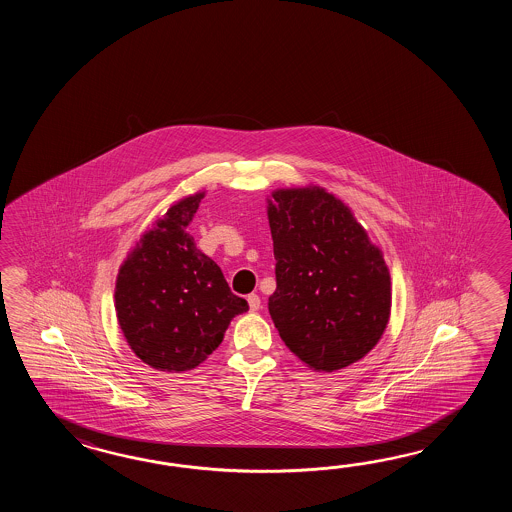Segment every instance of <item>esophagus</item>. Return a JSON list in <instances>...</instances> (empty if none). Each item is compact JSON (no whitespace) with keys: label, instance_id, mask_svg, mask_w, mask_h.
Wrapping results in <instances>:
<instances>
[{"label":"esophagus","instance_id":"1","mask_svg":"<svg viewBox=\"0 0 512 512\" xmlns=\"http://www.w3.org/2000/svg\"><path fill=\"white\" fill-rule=\"evenodd\" d=\"M247 302H249V309H251V311H258V309H260L261 300L258 294H249V296H247Z\"/></svg>","mask_w":512,"mask_h":512}]
</instances>
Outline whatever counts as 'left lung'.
<instances>
[{"mask_svg": "<svg viewBox=\"0 0 512 512\" xmlns=\"http://www.w3.org/2000/svg\"><path fill=\"white\" fill-rule=\"evenodd\" d=\"M276 260L269 313L307 368L337 371L379 344L392 313V278L381 249L351 208L318 185L267 196Z\"/></svg>", "mask_w": 512, "mask_h": 512, "instance_id": "obj_1", "label": "left lung"}]
</instances>
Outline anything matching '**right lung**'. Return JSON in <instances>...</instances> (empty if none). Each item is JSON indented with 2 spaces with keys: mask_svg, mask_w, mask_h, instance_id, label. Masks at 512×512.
I'll list each match as a JSON object with an SVG mask.
<instances>
[{
  "mask_svg": "<svg viewBox=\"0 0 512 512\" xmlns=\"http://www.w3.org/2000/svg\"><path fill=\"white\" fill-rule=\"evenodd\" d=\"M205 194L175 201L120 263L117 320L131 351L153 370H194L221 344L230 320L249 311L188 234Z\"/></svg>",
  "mask_w": 512,
  "mask_h": 512,
  "instance_id": "right-lung-1",
  "label": "right lung"
}]
</instances>
